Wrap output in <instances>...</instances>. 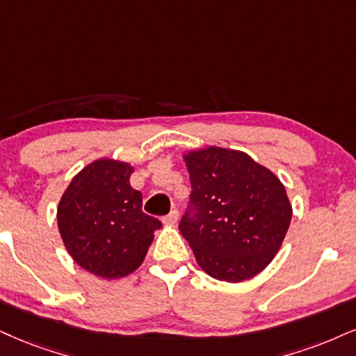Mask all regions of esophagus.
Instances as JSON below:
<instances>
[{"label":"esophagus","instance_id":"obj_1","mask_svg":"<svg viewBox=\"0 0 356 356\" xmlns=\"http://www.w3.org/2000/svg\"><path fill=\"white\" fill-rule=\"evenodd\" d=\"M178 218H179V213H178V209H173V211H171L168 216H165L163 218V222L165 225H177L178 222Z\"/></svg>","mask_w":356,"mask_h":356}]
</instances>
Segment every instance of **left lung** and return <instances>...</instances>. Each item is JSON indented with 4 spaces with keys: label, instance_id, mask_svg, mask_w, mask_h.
<instances>
[{
    "label": "left lung",
    "instance_id": "left-lung-1",
    "mask_svg": "<svg viewBox=\"0 0 356 356\" xmlns=\"http://www.w3.org/2000/svg\"><path fill=\"white\" fill-rule=\"evenodd\" d=\"M190 206L179 231L206 274L243 282L264 270L282 245L292 206L280 179L248 153L188 152Z\"/></svg>",
    "mask_w": 356,
    "mask_h": 356
}]
</instances>
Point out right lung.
I'll list each match as a JSON object with an SVG mask.
<instances>
[{"mask_svg": "<svg viewBox=\"0 0 356 356\" xmlns=\"http://www.w3.org/2000/svg\"><path fill=\"white\" fill-rule=\"evenodd\" d=\"M134 166L100 158L72 178L57 206L65 249L82 269L102 279L137 270L147 256L156 218L142 211V193L130 186Z\"/></svg>", "mask_w": 356, "mask_h": 356, "instance_id": "add662e5", "label": "right lung"}]
</instances>
